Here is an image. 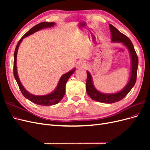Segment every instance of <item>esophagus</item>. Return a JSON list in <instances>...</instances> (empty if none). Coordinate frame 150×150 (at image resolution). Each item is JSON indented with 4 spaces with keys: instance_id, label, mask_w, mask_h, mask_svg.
<instances>
[{
    "instance_id": "esophagus-1",
    "label": "esophagus",
    "mask_w": 150,
    "mask_h": 150,
    "mask_svg": "<svg viewBox=\"0 0 150 150\" xmlns=\"http://www.w3.org/2000/svg\"><path fill=\"white\" fill-rule=\"evenodd\" d=\"M78 67L79 68H86V64L84 61H81L78 63Z\"/></svg>"
}]
</instances>
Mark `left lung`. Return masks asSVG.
<instances>
[{"mask_svg":"<svg viewBox=\"0 0 150 150\" xmlns=\"http://www.w3.org/2000/svg\"><path fill=\"white\" fill-rule=\"evenodd\" d=\"M110 25L111 41L113 42H120L125 46L128 49L131 57V75L128 83L125 86L124 88L120 91L115 93H103L99 92L94 87L92 76L90 72L87 71V81H86V92L89 97L94 101L103 103H114L123 99L129 93L131 89L133 88L137 81V71L138 66V58L136 53L134 46L130 39L117 30L115 27L111 24Z\"/></svg>","mask_w":150,"mask_h":150,"instance_id":"8db88e82","label":"left lung"}]
</instances>
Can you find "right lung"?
I'll return each instance as SVG.
<instances>
[{
  "mask_svg": "<svg viewBox=\"0 0 150 150\" xmlns=\"http://www.w3.org/2000/svg\"><path fill=\"white\" fill-rule=\"evenodd\" d=\"M55 22H40V23L35 25L34 26L33 28H31L28 32L22 36V38L17 44V46L15 49L14 52V56H13V76L17 81V83L19 86V89L22 94L23 96L29 99L31 102L34 103V104H38V105H42V106H52L56 104L59 102L62 98L64 97L65 92H66V84L67 83V80L69 79L70 76L74 73L75 71V68L71 71H69L67 73L63 74L59 81L58 84L56 89H54L51 93H49L46 95H42V96H38V95H34L29 93L27 91L23 86H22L21 81L19 78V76L17 74V54L18 49L20 46L21 42L22 41L24 38L28 37V36L34 34V33L37 31H39L44 28H51V27L55 25Z\"/></svg>",
  "mask_w": 150,
  "mask_h": 150,
  "instance_id": "obj_1",
  "label": "right lung"
}]
</instances>
